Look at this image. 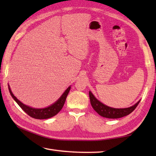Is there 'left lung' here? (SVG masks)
Wrapping results in <instances>:
<instances>
[{"instance_id": "1", "label": "left lung", "mask_w": 156, "mask_h": 156, "mask_svg": "<svg viewBox=\"0 0 156 156\" xmlns=\"http://www.w3.org/2000/svg\"><path fill=\"white\" fill-rule=\"evenodd\" d=\"M89 97H90V104L94 111L102 117L108 119H118L129 115L135 110L140 102V101H139L136 104L129 108H115L102 104L94 97L91 92H89Z\"/></svg>"}]
</instances>
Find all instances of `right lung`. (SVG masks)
<instances>
[{"label": "right lung", "instance_id": "add662e5", "mask_svg": "<svg viewBox=\"0 0 156 156\" xmlns=\"http://www.w3.org/2000/svg\"><path fill=\"white\" fill-rule=\"evenodd\" d=\"M70 87H69L67 90H66L64 93L62 95V97L59 98L58 100L56 101L54 104L49 106V107L44 108H34L32 107H29L28 106L23 104L21 101H19L17 98H16L11 90V88L9 87V90L11 94V97L16 102L19 107H21L23 111H24L30 117L37 119H46L51 118L54 117L55 115H57L58 112L61 111L63 106H64L66 99L67 98V96L69 93V90H70Z\"/></svg>", "mask_w": 156, "mask_h": 156}]
</instances>
